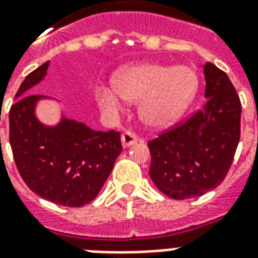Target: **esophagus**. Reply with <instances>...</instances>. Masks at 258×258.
Returning a JSON list of instances; mask_svg holds the SVG:
<instances>
[{
    "mask_svg": "<svg viewBox=\"0 0 258 258\" xmlns=\"http://www.w3.org/2000/svg\"><path fill=\"white\" fill-rule=\"evenodd\" d=\"M138 142V137L131 131H124L121 134V145L123 147H130V146L135 145Z\"/></svg>",
    "mask_w": 258,
    "mask_h": 258,
    "instance_id": "1",
    "label": "esophagus"
}]
</instances>
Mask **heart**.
I'll return each mask as SVG.
<instances>
[{
  "label": "heart",
  "mask_w": 258,
  "mask_h": 258,
  "mask_svg": "<svg viewBox=\"0 0 258 258\" xmlns=\"http://www.w3.org/2000/svg\"><path fill=\"white\" fill-rule=\"evenodd\" d=\"M113 87L99 86L95 97L101 109L117 112L123 100H139V116L147 125L166 127L178 120L198 91L196 71L186 66L145 62L125 67L112 79Z\"/></svg>",
  "instance_id": "1"
}]
</instances>
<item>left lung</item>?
Instances as JSON below:
<instances>
[{"label":"left lung","mask_w":258,"mask_h":258,"mask_svg":"<svg viewBox=\"0 0 258 258\" xmlns=\"http://www.w3.org/2000/svg\"><path fill=\"white\" fill-rule=\"evenodd\" d=\"M206 104L150 141V176L174 200L204 196L222 183L241 134V101L224 71L204 66Z\"/></svg>","instance_id":"1"}]
</instances>
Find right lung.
<instances>
[{
    "mask_svg": "<svg viewBox=\"0 0 258 258\" xmlns=\"http://www.w3.org/2000/svg\"><path fill=\"white\" fill-rule=\"evenodd\" d=\"M49 61L21 83L9 111V142L26 186L53 204L79 208L100 191L121 153L120 133L95 131L62 117L54 127L37 120L34 107L41 95H26L46 75Z\"/></svg>",
    "mask_w": 258,
    "mask_h": 258,
    "instance_id": "obj_1",
    "label": "right lung"
}]
</instances>
